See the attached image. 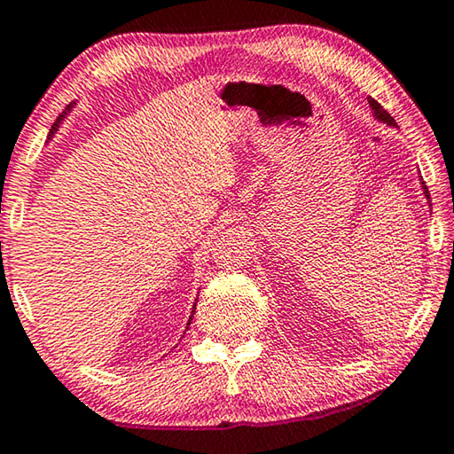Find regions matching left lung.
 Segmentation results:
<instances>
[{"label":"left lung","instance_id":"8db88e82","mask_svg":"<svg viewBox=\"0 0 454 454\" xmlns=\"http://www.w3.org/2000/svg\"><path fill=\"white\" fill-rule=\"evenodd\" d=\"M368 102H370V106H372V114H374L376 119L382 121V123H387V125H395V119L385 111V108H382V106L379 105V102H376L374 98H370ZM421 187H424V195H426L427 203H430V193H427V187H426L424 181H421Z\"/></svg>","mask_w":454,"mask_h":454}]
</instances>
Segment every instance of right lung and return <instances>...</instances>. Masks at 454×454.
<instances>
[{"label": "right lung", "mask_w": 454, "mask_h": 454, "mask_svg": "<svg viewBox=\"0 0 454 454\" xmlns=\"http://www.w3.org/2000/svg\"><path fill=\"white\" fill-rule=\"evenodd\" d=\"M72 106H74V102H72V105H69V106L66 108V111H63V113L59 114V117H57V121H55V123H53V127H51V131H49V139H51V137H53V133H55L57 129H59L61 121H63V119H66V114H67L69 111H72ZM195 304H197V300H195ZM195 304H193V309H195ZM193 315H195V310H191V317H189V323H187V327H189V325H191V318H193Z\"/></svg>", "instance_id": "obj_1"}]
</instances>
